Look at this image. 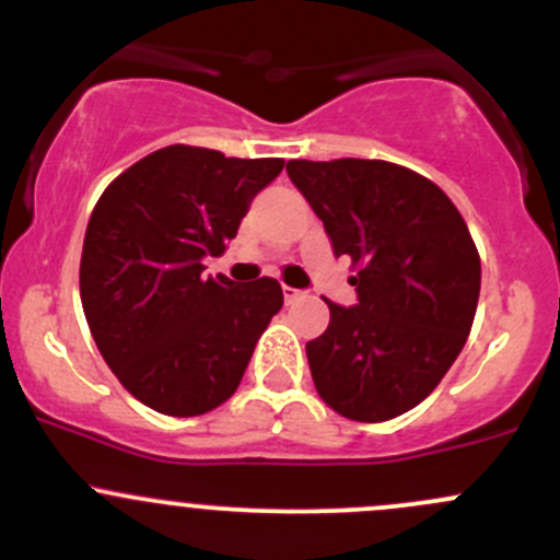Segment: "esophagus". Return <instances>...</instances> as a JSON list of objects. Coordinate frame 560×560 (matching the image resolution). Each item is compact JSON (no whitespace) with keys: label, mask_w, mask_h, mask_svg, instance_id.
<instances>
[{"label":"esophagus","mask_w":560,"mask_h":560,"mask_svg":"<svg viewBox=\"0 0 560 560\" xmlns=\"http://www.w3.org/2000/svg\"><path fill=\"white\" fill-rule=\"evenodd\" d=\"M303 290H294V287H284V300L287 303H294V300H300L303 298Z\"/></svg>","instance_id":"esophagus-1"}]
</instances>
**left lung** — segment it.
I'll return each instance as SVG.
<instances>
[{
  "label": "left lung",
  "mask_w": 560,
  "mask_h": 560,
  "mask_svg": "<svg viewBox=\"0 0 560 560\" xmlns=\"http://www.w3.org/2000/svg\"><path fill=\"white\" fill-rule=\"evenodd\" d=\"M348 255L355 305H329L305 346L318 396L348 420L383 422L428 398L468 340L481 260L463 214L428 177L377 159L287 164Z\"/></svg>",
  "instance_id": "obj_1"
}]
</instances>
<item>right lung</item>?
I'll list each match as a JSON object with an SVG mask.
<instances>
[{"label":"right lung","instance_id":"right-lung-1","mask_svg":"<svg viewBox=\"0 0 560 560\" xmlns=\"http://www.w3.org/2000/svg\"><path fill=\"white\" fill-rule=\"evenodd\" d=\"M281 170V159L167 145L97 199L79 266L82 308L110 372L145 407L196 417L242 383L284 294L273 279H205L201 260L223 255Z\"/></svg>","mask_w":560,"mask_h":560}]
</instances>
